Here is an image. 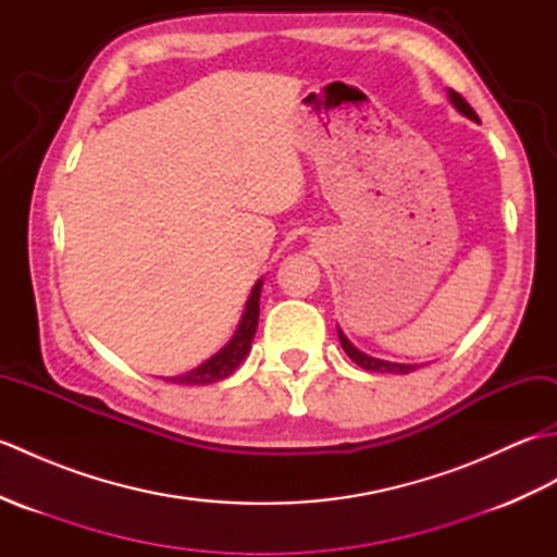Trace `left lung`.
<instances>
[{
	"mask_svg": "<svg viewBox=\"0 0 557 557\" xmlns=\"http://www.w3.org/2000/svg\"><path fill=\"white\" fill-rule=\"evenodd\" d=\"M449 100H453V104L455 108L465 114V116H469V120H474V122H479V116H476V112L471 110V104L459 96V92H455V90H449ZM339 333V342H342V349L347 351V357L357 363V366H361V369H366V371H373V373H411L413 369H417V366H411V363H389V361H381V359H373V357H369V354H363V351H359L357 347L351 345V342L345 337V333H342V330H337Z\"/></svg>",
	"mask_w": 557,
	"mask_h": 557,
	"instance_id": "obj_1",
	"label": "left lung"
}]
</instances>
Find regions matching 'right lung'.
<instances>
[{"label": "right lung", "instance_id": "right-lung-1", "mask_svg": "<svg viewBox=\"0 0 557 557\" xmlns=\"http://www.w3.org/2000/svg\"><path fill=\"white\" fill-rule=\"evenodd\" d=\"M260 287L263 282H256V287L251 292V297L246 301V311L242 315V323L236 327L234 337L230 339V345L220 349L215 357L208 359L206 363H200L198 369L188 371L184 375H174V377H164V381L176 383V385H208V383H218L222 377H227L236 371V366L244 361V357L251 349V339L256 335L258 327V299H260Z\"/></svg>", "mask_w": 557, "mask_h": 557}]
</instances>
